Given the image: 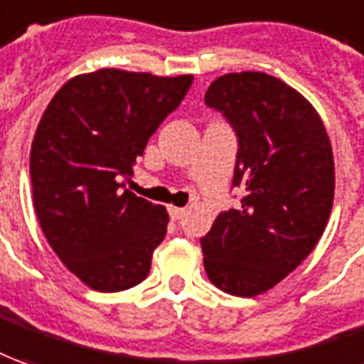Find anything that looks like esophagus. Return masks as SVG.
Listing matches in <instances>:
<instances>
[{"mask_svg": "<svg viewBox=\"0 0 364 364\" xmlns=\"http://www.w3.org/2000/svg\"><path fill=\"white\" fill-rule=\"evenodd\" d=\"M168 212H170V218H172V220H180V218L186 215V210H184V208L168 206Z\"/></svg>", "mask_w": 364, "mask_h": 364, "instance_id": "esophagus-1", "label": "esophagus"}]
</instances>
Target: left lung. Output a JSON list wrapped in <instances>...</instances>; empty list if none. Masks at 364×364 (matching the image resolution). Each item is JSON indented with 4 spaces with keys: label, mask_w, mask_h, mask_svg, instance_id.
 Returning <instances> with one entry per match:
<instances>
[{
    "label": "left lung",
    "mask_w": 364,
    "mask_h": 364,
    "mask_svg": "<svg viewBox=\"0 0 364 364\" xmlns=\"http://www.w3.org/2000/svg\"><path fill=\"white\" fill-rule=\"evenodd\" d=\"M206 105L237 134L234 186L245 196L200 240L204 269L218 289L255 297L285 279L325 232L335 196L331 140L311 102L265 73L218 77Z\"/></svg>",
    "instance_id": "left-lung-1"
}]
</instances>
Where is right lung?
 <instances>
[{
    "label": "right lung",
    "mask_w": 364,
    "mask_h": 364,
    "mask_svg": "<svg viewBox=\"0 0 364 364\" xmlns=\"http://www.w3.org/2000/svg\"><path fill=\"white\" fill-rule=\"evenodd\" d=\"M192 81L82 73L55 92L37 124L29 160L35 214L63 265L95 291H122L149 275L168 212L124 182Z\"/></svg>",
    "instance_id": "obj_1"
}]
</instances>
